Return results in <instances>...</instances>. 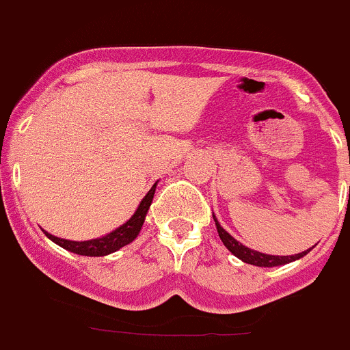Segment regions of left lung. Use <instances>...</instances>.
Here are the masks:
<instances>
[{
	"label": "left lung",
	"mask_w": 350,
	"mask_h": 350,
	"mask_svg": "<svg viewBox=\"0 0 350 350\" xmlns=\"http://www.w3.org/2000/svg\"><path fill=\"white\" fill-rule=\"evenodd\" d=\"M213 221H215V226H217V231H219V237H221L222 243L228 247L231 254L237 256L238 259H242L243 262H249V265H254V267H280V265H286V262L291 261H296V259L303 258L305 254H308V250L305 252H299V254L295 256H270V254H262V252H258V250H252L249 247L242 245L240 242H237L233 237L226 230H222L221 224L217 222L215 215H213Z\"/></svg>",
	"instance_id": "1"
}]
</instances>
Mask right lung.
<instances>
[{
	"mask_svg": "<svg viewBox=\"0 0 350 350\" xmlns=\"http://www.w3.org/2000/svg\"><path fill=\"white\" fill-rule=\"evenodd\" d=\"M154 193H156V184L152 185V189L145 194V198L142 200L140 206H138V210L135 212V215H133V217L129 219L126 224H122L120 228H117L116 231L108 233L107 237H103V238L88 240V242H71V240H63V238L54 237V234L47 233V231H45V234L51 238L52 242H55L57 245L63 247V249L70 250V252H75V254H80V256L112 254V252L119 250L120 247H124V245H128V243H131L133 240L138 237V233H140V230H142V226H144L148 206H150V203H152Z\"/></svg>",
	"mask_w": 350,
	"mask_h": 350,
	"instance_id": "obj_1",
	"label": "right lung"
}]
</instances>
